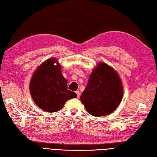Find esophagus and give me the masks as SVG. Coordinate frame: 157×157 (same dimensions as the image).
I'll return each mask as SVG.
<instances>
[{"mask_svg":"<svg viewBox=\"0 0 157 157\" xmlns=\"http://www.w3.org/2000/svg\"><path fill=\"white\" fill-rule=\"evenodd\" d=\"M75 93H76V94H77V97H80V94H81V93H80V92H79L78 90H76V91L75 92Z\"/></svg>","mask_w":157,"mask_h":157,"instance_id":"esophagus-1","label":"esophagus"}]
</instances>
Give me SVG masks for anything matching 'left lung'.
<instances>
[{
  "label": "left lung",
  "instance_id": "1",
  "mask_svg": "<svg viewBox=\"0 0 157 157\" xmlns=\"http://www.w3.org/2000/svg\"><path fill=\"white\" fill-rule=\"evenodd\" d=\"M123 90L116 71L108 64L100 63L90 74L81 101L93 116L106 115L113 112L120 104Z\"/></svg>",
  "mask_w": 157,
  "mask_h": 157
}]
</instances>
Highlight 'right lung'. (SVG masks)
<instances>
[{
	"label": "right lung",
	"instance_id": "right-lung-1",
	"mask_svg": "<svg viewBox=\"0 0 157 157\" xmlns=\"http://www.w3.org/2000/svg\"><path fill=\"white\" fill-rule=\"evenodd\" d=\"M30 92L36 105L49 113L59 111L68 100L77 97L67 89V79L55 58L46 60L38 68L30 81Z\"/></svg>",
	"mask_w": 157,
	"mask_h": 157
}]
</instances>
